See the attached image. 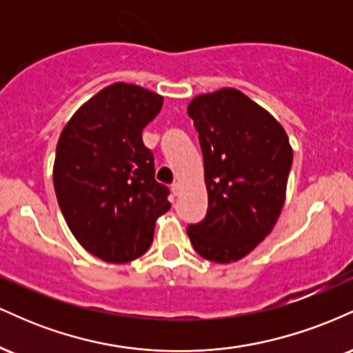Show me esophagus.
Listing matches in <instances>:
<instances>
[{
    "instance_id": "esophagus-1",
    "label": "esophagus",
    "mask_w": 353,
    "mask_h": 353,
    "mask_svg": "<svg viewBox=\"0 0 353 353\" xmlns=\"http://www.w3.org/2000/svg\"><path fill=\"white\" fill-rule=\"evenodd\" d=\"M171 189H172V192H174V194H179V190H181V182H179V181L172 182Z\"/></svg>"
}]
</instances>
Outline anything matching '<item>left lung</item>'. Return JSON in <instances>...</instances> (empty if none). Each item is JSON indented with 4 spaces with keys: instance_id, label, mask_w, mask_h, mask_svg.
Instances as JSON below:
<instances>
[{
    "instance_id": "obj_1",
    "label": "left lung",
    "mask_w": 353,
    "mask_h": 353,
    "mask_svg": "<svg viewBox=\"0 0 353 353\" xmlns=\"http://www.w3.org/2000/svg\"><path fill=\"white\" fill-rule=\"evenodd\" d=\"M204 156L208 214L189 225L196 252L217 264L241 261L272 232L285 202L294 151L283 125L234 88L188 106Z\"/></svg>"
}]
</instances>
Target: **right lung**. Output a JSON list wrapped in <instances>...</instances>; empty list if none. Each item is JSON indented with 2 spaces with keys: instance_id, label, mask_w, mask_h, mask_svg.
Returning <instances> with one entry per match:
<instances>
[{
  "instance_id": "add662e5",
  "label": "right lung",
  "mask_w": 353,
  "mask_h": 353,
  "mask_svg": "<svg viewBox=\"0 0 353 353\" xmlns=\"http://www.w3.org/2000/svg\"><path fill=\"white\" fill-rule=\"evenodd\" d=\"M163 101L137 84H111L72 114L56 145L52 182L68 228L89 254L111 264L141 257L157 217L171 209L143 143Z\"/></svg>"
}]
</instances>
